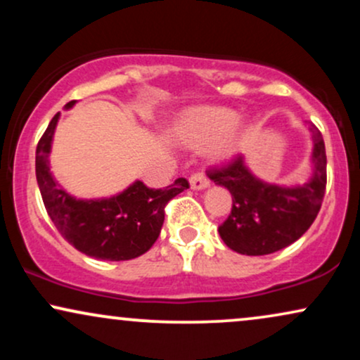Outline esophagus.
<instances>
[{
	"label": "esophagus",
	"mask_w": 360,
	"mask_h": 360,
	"mask_svg": "<svg viewBox=\"0 0 360 360\" xmlns=\"http://www.w3.org/2000/svg\"><path fill=\"white\" fill-rule=\"evenodd\" d=\"M189 184H191L193 189H205L210 186L208 177L205 176V172H194V174L189 177Z\"/></svg>",
	"instance_id": "1"
}]
</instances>
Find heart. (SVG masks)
Instances as JSON below:
<instances>
[{
    "label": "heart",
    "instance_id": "obj_1",
    "mask_svg": "<svg viewBox=\"0 0 360 360\" xmlns=\"http://www.w3.org/2000/svg\"><path fill=\"white\" fill-rule=\"evenodd\" d=\"M252 120H238L237 111L223 106H201L189 110L176 122L174 134L189 148L213 147L217 159H229L254 137Z\"/></svg>",
    "mask_w": 360,
    "mask_h": 360
}]
</instances>
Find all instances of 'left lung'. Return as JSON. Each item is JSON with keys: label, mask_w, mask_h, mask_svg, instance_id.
<instances>
[{"label": "left lung", "mask_w": 360, "mask_h": 360, "mask_svg": "<svg viewBox=\"0 0 360 360\" xmlns=\"http://www.w3.org/2000/svg\"><path fill=\"white\" fill-rule=\"evenodd\" d=\"M313 176L295 188L267 184L247 169L242 155L213 169L208 177L232 194V212L218 226L226 247L243 255H267L296 242L315 221L326 186V154L321 131L311 125Z\"/></svg>", "instance_id": "8db88e82"}]
</instances>
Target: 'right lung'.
Instances as JSON below:
<instances>
[{
	"label": "right lung",
	"mask_w": 360,
	"mask_h": 360,
	"mask_svg": "<svg viewBox=\"0 0 360 360\" xmlns=\"http://www.w3.org/2000/svg\"><path fill=\"white\" fill-rule=\"evenodd\" d=\"M76 101H69L71 108ZM59 113L49 123L35 152V174L49 217L74 249L101 260H130L154 245L164 223V208L189 188L184 177L164 189L137 181L110 200H76L56 183L49 154Z\"/></svg>",
	"instance_id": "add662e5"
}]
</instances>
